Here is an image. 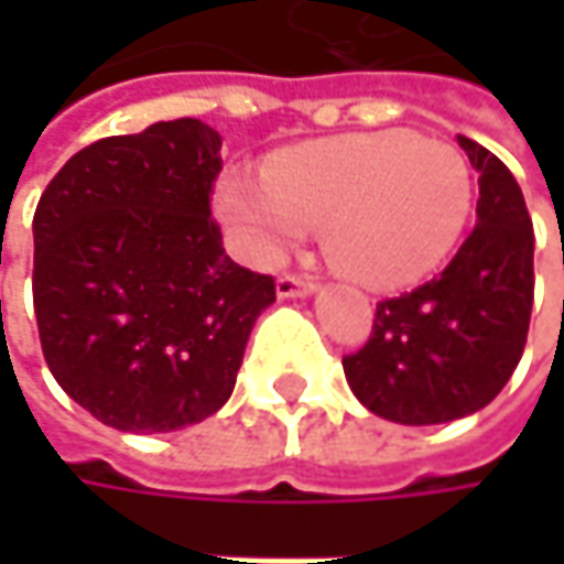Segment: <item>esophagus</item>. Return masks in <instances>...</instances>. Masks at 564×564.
Masks as SVG:
<instances>
[{"label":"esophagus","instance_id":"obj_1","mask_svg":"<svg viewBox=\"0 0 564 564\" xmlns=\"http://www.w3.org/2000/svg\"><path fill=\"white\" fill-rule=\"evenodd\" d=\"M314 292V282H307V279H301V275H279V282H275V294H279V297H307V294Z\"/></svg>","mask_w":564,"mask_h":564}]
</instances>
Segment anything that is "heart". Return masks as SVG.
Returning <instances> with one entry per match:
<instances>
[{"instance_id":"b5f03b06","label":"heart","mask_w":564,"mask_h":564,"mask_svg":"<svg viewBox=\"0 0 564 564\" xmlns=\"http://www.w3.org/2000/svg\"><path fill=\"white\" fill-rule=\"evenodd\" d=\"M216 209L241 257L279 263L311 226L336 270L379 292L417 285L465 238L474 172L448 141L408 128L355 131L297 143L263 165V178L231 172Z\"/></svg>"}]
</instances>
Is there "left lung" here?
I'll list each match as a JSON object with an SVG mask.
<instances>
[{"mask_svg": "<svg viewBox=\"0 0 564 564\" xmlns=\"http://www.w3.org/2000/svg\"><path fill=\"white\" fill-rule=\"evenodd\" d=\"M477 169V226L436 279L386 297L345 379L379 417L430 426L467 417L502 392L524 355L533 307V226L509 165L458 134Z\"/></svg>", "mask_w": 564, "mask_h": 564, "instance_id": "1", "label": "left lung"}]
</instances>
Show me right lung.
Returning a JSON list of instances; mask_svg holds the SVG:
<instances>
[{"mask_svg":"<svg viewBox=\"0 0 564 564\" xmlns=\"http://www.w3.org/2000/svg\"><path fill=\"white\" fill-rule=\"evenodd\" d=\"M223 138L200 119L84 147L33 213V311L55 382L106 426L172 433L231 395L272 275L209 216Z\"/></svg>","mask_w":564,"mask_h":564,"instance_id":"right-lung-1","label":"right lung"}]
</instances>
